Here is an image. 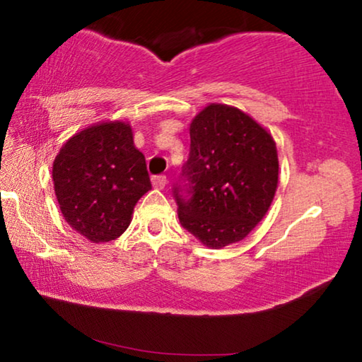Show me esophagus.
<instances>
[{"mask_svg":"<svg viewBox=\"0 0 362 362\" xmlns=\"http://www.w3.org/2000/svg\"><path fill=\"white\" fill-rule=\"evenodd\" d=\"M151 182L156 189H165V186L168 185V180H166V176H153Z\"/></svg>","mask_w":362,"mask_h":362,"instance_id":"obj_1","label":"esophagus"}]
</instances>
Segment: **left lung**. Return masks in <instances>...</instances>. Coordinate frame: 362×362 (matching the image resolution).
Wrapping results in <instances>:
<instances>
[{"mask_svg": "<svg viewBox=\"0 0 362 362\" xmlns=\"http://www.w3.org/2000/svg\"><path fill=\"white\" fill-rule=\"evenodd\" d=\"M175 186L181 226L209 249L235 244L264 219L279 186L274 138L239 108L211 103L189 127Z\"/></svg>", "mask_w": 362, "mask_h": 362, "instance_id": "left-lung-1", "label": "left lung"}]
</instances>
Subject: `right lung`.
Wrapping results in <instances>:
<instances>
[{
    "label": "right lung",
    "instance_id": "1",
    "mask_svg": "<svg viewBox=\"0 0 362 362\" xmlns=\"http://www.w3.org/2000/svg\"><path fill=\"white\" fill-rule=\"evenodd\" d=\"M52 181L64 219L95 244L120 237L151 189L145 156L125 122L97 123L69 138L54 160Z\"/></svg>",
    "mask_w": 362,
    "mask_h": 362
}]
</instances>
